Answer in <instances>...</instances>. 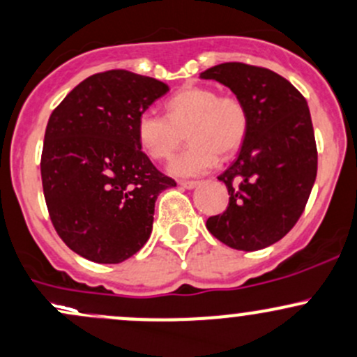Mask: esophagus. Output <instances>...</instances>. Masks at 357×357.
I'll list each match as a JSON object with an SVG mask.
<instances>
[{
	"label": "esophagus",
	"instance_id": "esophagus-1",
	"mask_svg": "<svg viewBox=\"0 0 357 357\" xmlns=\"http://www.w3.org/2000/svg\"><path fill=\"white\" fill-rule=\"evenodd\" d=\"M197 180H180L178 182V185L180 187H183V189H194V187L197 185Z\"/></svg>",
	"mask_w": 357,
	"mask_h": 357
}]
</instances>
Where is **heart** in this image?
Here are the masks:
<instances>
[{
    "mask_svg": "<svg viewBox=\"0 0 357 357\" xmlns=\"http://www.w3.org/2000/svg\"><path fill=\"white\" fill-rule=\"evenodd\" d=\"M167 116L146 111L137 119V139L149 158L168 160L187 135L189 146L168 165L175 177L206 174L222 160L232 158L248 133L246 105L232 95L208 86H185L165 104Z\"/></svg>",
    "mask_w": 357,
    "mask_h": 357,
    "instance_id": "obj_1",
    "label": "heart"
}]
</instances>
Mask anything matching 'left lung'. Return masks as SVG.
Masks as SVG:
<instances>
[{
	"label": "left lung",
	"mask_w": 357,
	"mask_h": 357,
	"mask_svg": "<svg viewBox=\"0 0 357 357\" xmlns=\"http://www.w3.org/2000/svg\"><path fill=\"white\" fill-rule=\"evenodd\" d=\"M201 77L231 88L250 119L238 160L218 177L229 190V204L208 218L206 229L234 250H262L297 224L316 180L307 100L283 76L250 63H218Z\"/></svg>",
	"instance_id": "8db88e82"
}]
</instances>
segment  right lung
<instances>
[{
  "label": "right lung",
  "instance_id": "1",
  "mask_svg": "<svg viewBox=\"0 0 357 357\" xmlns=\"http://www.w3.org/2000/svg\"><path fill=\"white\" fill-rule=\"evenodd\" d=\"M168 91L163 81L112 69L81 81L45 132L41 182L63 243L97 264L135 255L153 231L154 203L177 185L137 139V119Z\"/></svg>",
  "mask_w": 357,
  "mask_h": 357
}]
</instances>
